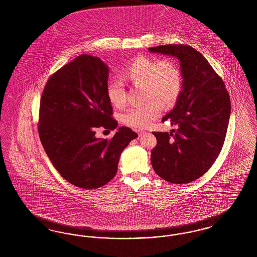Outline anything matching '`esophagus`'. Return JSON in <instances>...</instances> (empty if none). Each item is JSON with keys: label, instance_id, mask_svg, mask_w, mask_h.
I'll return each instance as SVG.
<instances>
[{"label": "esophagus", "instance_id": "34e87169", "mask_svg": "<svg viewBox=\"0 0 257 257\" xmlns=\"http://www.w3.org/2000/svg\"><path fill=\"white\" fill-rule=\"evenodd\" d=\"M137 132H138V134L140 137H142L143 135L145 134V132L144 131H141V130H137Z\"/></svg>", "mask_w": 257, "mask_h": 257}]
</instances>
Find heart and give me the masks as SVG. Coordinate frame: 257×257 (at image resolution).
<instances>
[{
    "instance_id": "heart-1",
    "label": "heart",
    "mask_w": 257,
    "mask_h": 257,
    "mask_svg": "<svg viewBox=\"0 0 257 257\" xmlns=\"http://www.w3.org/2000/svg\"><path fill=\"white\" fill-rule=\"evenodd\" d=\"M123 78L134 86H143L147 103L126 110L122 121L126 125L143 129L153 122L162 111V103L171 106L179 96L182 76L176 62L170 58L156 60L147 56H138L121 69ZM107 97L116 108L126 104V90L120 81H110L106 88Z\"/></svg>"
}]
</instances>
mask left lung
Instances as JSON below:
<instances>
[{
	"label": "left lung",
	"mask_w": 257,
	"mask_h": 257,
	"mask_svg": "<svg viewBox=\"0 0 257 257\" xmlns=\"http://www.w3.org/2000/svg\"><path fill=\"white\" fill-rule=\"evenodd\" d=\"M148 50L177 58L183 77L175 107L162 118L178 129L153 133L157 146L151 151V164L166 181L190 183L207 172L220 154L229 122L230 97L222 79L191 46L168 44Z\"/></svg>",
	"instance_id": "1"
}]
</instances>
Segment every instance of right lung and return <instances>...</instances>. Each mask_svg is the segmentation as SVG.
<instances>
[{"instance_id":"1","label":"right lung","mask_w":257,"mask_h":257,"mask_svg":"<svg viewBox=\"0 0 257 257\" xmlns=\"http://www.w3.org/2000/svg\"><path fill=\"white\" fill-rule=\"evenodd\" d=\"M108 77L109 67L101 59L81 55L50 77L40 99L43 148L61 176L82 189L110 182L121 152L138 137L125 126L110 140L95 137L99 127H117L106 93Z\"/></svg>"}]
</instances>
